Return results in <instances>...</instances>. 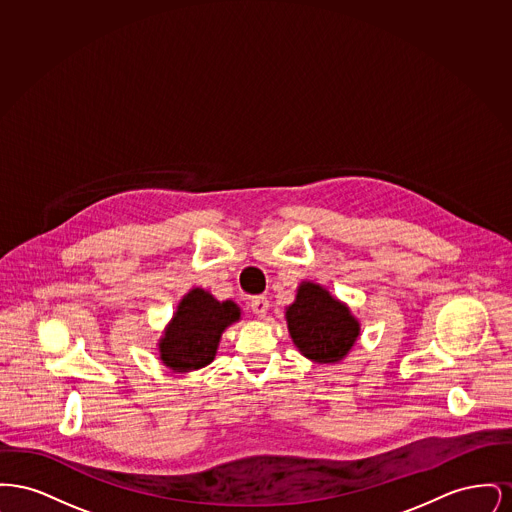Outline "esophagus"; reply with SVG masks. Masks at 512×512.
Segmentation results:
<instances>
[{"label":"esophagus","mask_w":512,"mask_h":512,"mask_svg":"<svg viewBox=\"0 0 512 512\" xmlns=\"http://www.w3.org/2000/svg\"><path fill=\"white\" fill-rule=\"evenodd\" d=\"M268 307H270V303H268V299L265 295H259V297H253V299H251V311H253L257 317H267Z\"/></svg>","instance_id":"esophagus-1"}]
</instances>
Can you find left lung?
Returning <instances> with one entry per match:
<instances>
[{
    "label": "left lung",
    "instance_id": "obj_1",
    "mask_svg": "<svg viewBox=\"0 0 512 512\" xmlns=\"http://www.w3.org/2000/svg\"><path fill=\"white\" fill-rule=\"evenodd\" d=\"M288 332L303 357L318 365H336L361 336V322L324 286L303 280L286 307Z\"/></svg>",
    "mask_w": 512,
    "mask_h": 512
}]
</instances>
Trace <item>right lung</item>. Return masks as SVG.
Returning a JSON list of instances; mask_svg holds the SVG:
<instances>
[{"mask_svg":"<svg viewBox=\"0 0 512 512\" xmlns=\"http://www.w3.org/2000/svg\"><path fill=\"white\" fill-rule=\"evenodd\" d=\"M238 320H242L240 305L230 299L219 301L203 288H192L178 301L157 341L161 363L178 374L211 365L222 332Z\"/></svg>","mask_w":512,"mask_h":512,"instance_id":"1","label":"right lung"}]
</instances>
